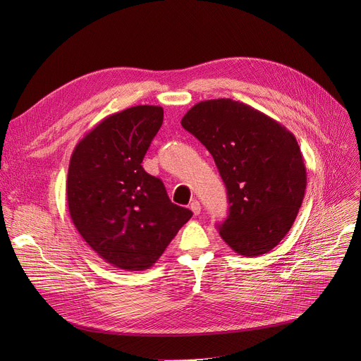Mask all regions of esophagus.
Masks as SVG:
<instances>
[{"label":"esophagus","mask_w":361,"mask_h":361,"mask_svg":"<svg viewBox=\"0 0 361 361\" xmlns=\"http://www.w3.org/2000/svg\"><path fill=\"white\" fill-rule=\"evenodd\" d=\"M190 209H192V212H193L195 215H199V214H200V209H202V206H200V203H199L197 200H193L192 204H190Z\"/></svg>","instance_id":"1"}]
</instances>
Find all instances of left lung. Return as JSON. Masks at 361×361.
I'll return each mask as SVG.
<instances>
[{
  "mask_svg": "<svg viewBox=\"0 0 361 361\" xmlns=\"http://www.w3.org/2000/svg\"><path fill=\"white\" fill-rule=\"evenodd\" d=\"M181 126L211 152L225 183L230 214L219 235L245 257L268 253L286 237L307 184L293 133L233 99L202 101Z\"/></svg>",
  "mask_w": 361,
  "mask_h": 361,
  "instance_id": "obj_1",
  "label": "left lung"
}]
</instances>
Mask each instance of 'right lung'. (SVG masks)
<instances>
[{"instance_id":"obj_1","label":"right lung","mask_w":361,"mask_h":361,"mask_svg":"<svg viewBox=\"0 0 361 361\" xmlns=\"http://www.w3.org/2000/svg\"><path fill=\"white\" fill-rule=\"evenodd\" d=\"M162 121L157 105L116 112L86 133L70 158V218L114 268L149 269L193 215L171 202L164 183L142 166Z\"/></svg>"}]
</instances>
